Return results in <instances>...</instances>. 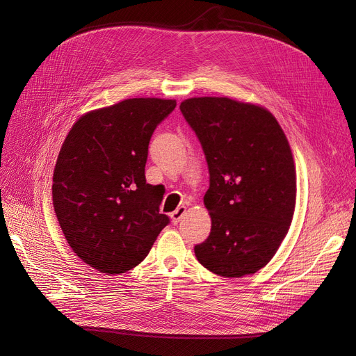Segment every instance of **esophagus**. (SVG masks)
<instances>
[{"label":"esophagus","instance_id":"obj_1","mask_svg":"<svg viewBox=\"0 0 356 356\" xmlns=\"http://www.w3.org/2000/svg\"><path fill=\"white\" fill-rule=\"evenodd\" d=\"M186 213V208L184 207H179L170 216H172V220H173V223L176 225V223H179L180 222V219L183 218V215Z\"/></svg>","mask_w":356,"mask_h":356}]
</instances>
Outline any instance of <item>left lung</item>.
I'll use <instances>...</instances> for the list:
<instances>
[{
  "label": "left lung",
  "instance_id": "8db88e82",
  "mask_svg": "<svg viewBox=\"0 0 356 356\" xmlns=\"http://www.w3.org/2000/svg\"><path fill=\"white\" fill-rule=\"evenodd\" d=\"M180 111L209 168L203 202L212 228L195 255L222 277L254 274L274 257L294 213L296 167L287 137L270 111L231 98H191Z\"/></svg>",
  "mask_w": 356,
  "mask_h": 356
}]
</instances>
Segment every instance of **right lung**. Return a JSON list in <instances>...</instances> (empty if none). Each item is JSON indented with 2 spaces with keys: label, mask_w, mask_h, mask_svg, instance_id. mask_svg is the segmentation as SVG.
I'll return each instance as SVG.
<instances>
[{
  "label": "right lung",
  "mask_w": 356,
  "mask_h": 356,
  "mask_svg": "<svg viewBox=\"0 0 356 356\" xmlns=\"http://www.w3.org/2000/svg\"><path fill=\"white\" fill-rule=\"evenodd\" d=\"M175 108V99H125L82 115L65 138L53 208L73 252L101 273L138 266L170 222L144 170L154 129Z\"/></svg>",
  "instance_id": "right-lung-1"
}]
</instances>
